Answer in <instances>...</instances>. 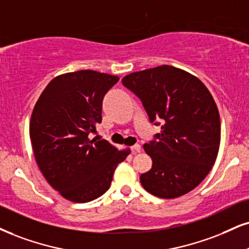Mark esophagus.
<instances>
[{"label": "esophagus", "instance_id": "obj_1", "mask_svg": "<svg viewBox=\"0 0 249 249\" xmlns=\"http://www.w3.org/2000/svg\"><path fill=\"white\" fill-rule=\"evenodd\" d=\"M141 150H142V148H141L140 144H135V145L131 146V151H133L134 153H136V152H141Z\"/></svg>", "mask_w": 249, "mask_h": 249}]
</instances>
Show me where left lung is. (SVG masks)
<instances>
[{
  "instance_id": "obj_1",
  "label": "left lung",
  "mask_w": 249,
  "mask_h": 249,
  "mask_svg": "<svg viewBox=\"0 0 249 249\" xmlns=\"http://www.w3.org/2000/svg\"><path fill=\"white\" fill-rule=\"evenodd\" d=\"M122 83L140 98L151 122H162L157 141L143 145L151 170L140 177L143 188L176 198L197 187L216 161L220 116L213 94L196 76L173 66L131 72Z\"/></svg>"
}]
</instances>
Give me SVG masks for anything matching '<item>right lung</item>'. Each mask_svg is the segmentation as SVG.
Wrapping results in <instances>:
<instances>
[{
	"instance_id": "right-lung-1",
	"label": "right lung",
	"mask_w": 249,
	"mask_h": 249,
	"mask_svg": "<svg viewBox=\"0 0 249 249\" xmlns=\"http://www.w3.org/2000/svg\"><path fill=\"white\" fill-rule=\"evenodd\" d=\"M118 76L78 70L56 76L40 94L30 120L36 164L61 196L85 203L106 193L118 165L130 153L89 139L101 122V101Z\"/></svg>"
}]
</instances>
